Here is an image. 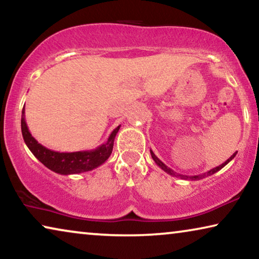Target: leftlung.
Masks as SVG:
<instances>
[{"instance_id":"left-lung-1","label":"left lung","mask_w":259,"mask_h":259,"mask_svg":"<svg viewBox=\"0 0 259 259\" xmlns=\"http://www.w3.org/2000/svg\"><path fill=\"white\" fill-rule=\"evenodd\" d=\"M150 152H151V155H152V159L154 160V162L157 163V165L161 168L162 170H165L167 174H169V175H171V176H175V178H180V179H183V180H192V181H194V180H200V179H204V178H206V176H210V175H212V174H214V173H217V171L218 170H220L221 168H224L226 165H227V163L231 161V160H233L234 159V157H235L236 155V153L237 152H235V153H234L231 158H229L228 160H226V161L223 163V165H220V166H218V167H215V168H213V169H211V170H208L207 173H204V174H200V175H195V176H187V175H182V174H179V173H176V171H174L173 169H170L169 167H167L165 163H163L161 160H160L157 155H155L154 153H153V151L152 150H150Z\"/></svg>"}]
</instances>
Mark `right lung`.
I'll use <instances>...</instances> for the list:
<instances>
[{"mask_svg": "<svg viewBox=\"0 0 259 259\" xmlns=\"http://www.w3.org/2000/svg\"><path fill=\"white\" fill-rule=\"evenodd\" d=\"M120 126L121 125L116 126L112 131L105 144H101L94 150L56 152L47 149L36 142V139L32 136L27 128L25 121V108L22 110V134L25 144L41 163H44L48 169L61 175L85 173V171H90L101 166L112 154L114 139L120 130Z\"/></svg>", "mask_w": 259, "mask_h": 259, "instance_id": "add662e5", "label": "right lung"}]
</instances>
